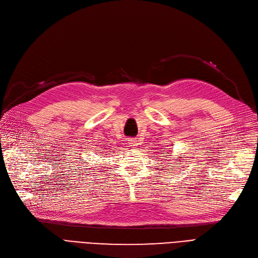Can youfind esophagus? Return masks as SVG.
Masks as SVG:
<instances>
[{
    "label": "esophagus",
    "mask_w": 258,
    "mask_h": 258,
    "mask_svg": "<svg viewBox=\"0 0 258 258\" xmlns=\"http://www.w3.org/2000/svg\"><path fill=\"white\" fill-rule=\"evenodd\" d=\"M128 145L132 147V148H135L136 146H138V141L136 139H130L128 140Z\"/></svg>",
    "instance_id": "esophagus-1"
}]
</instances>
